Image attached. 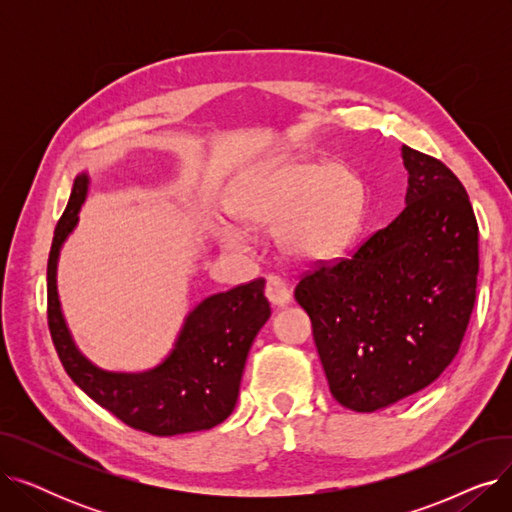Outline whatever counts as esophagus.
I'll list each match as a JSON object with an SVG mask.
<instances>
[{
    "label": "esophagus",
    "instance_id": "34e87169",
    "mask_svg": "<svg viewBox=\"0 0 512 512\" xmlns=\"http://www.w3.org/2000/svg\"><path fill=\"white\" fill-rule=\"evenodd\" d=\"M265 297L274 307H284L290 303V290L286 282L278 276H267L265 280Z\"/></svg>",
    "mask_w": 512,
    "mask_h": 512
}]
</instances>
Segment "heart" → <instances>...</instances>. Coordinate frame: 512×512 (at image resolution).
<instances>
[{"instance_id":"obj_1","label":"heart","mask_w":512,"mask_h":512,"mask_svg":"<svg viewBox=\"0 0 512 512\" xmlns=\"http://www.w3.org/2000/svg\"><path fill=\"white\" fill-rule=\"evenodd\" d=\"M365 205V182L348 164L309 157H278L240 172L226 201L232 218L249 228L276 224L284 255L301 261L328 259L351 238ZM226 247L245 240L234 224L218 230Z\"/></svg>"}]
</instances>
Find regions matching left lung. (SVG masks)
I'll list each match as a JSON object with an SVG mask.
<instances>
[{"label": "left lung", "mask_w": 512, "mask_h": 512, "mask_svg": "<svg viewBox=\"0 0 512 512\" xmlns=\"http://www.w3.org/2000/svg\"><path fill=\"white\" fill-rule=\"evenodd\" d=\"M407 207L346 259L294 288L332 396L373 413L438 380L475 305L479 251L469 195L440 159L402 145Z\"/></svg>", "instance_id": "1"}]
</instances>
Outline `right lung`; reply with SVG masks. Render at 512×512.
Wrapping results in <instances>:
<instances>
[{"label": "right lung", "instance_id": "1", "mask_svg": "<svg viewBox=\"0 0 512 512\" xmlns=\"http://www.w3.org/2000/svg\"><path fill=\"white\" fill-rule=\"evenodd\" d=\"M89 176L78 174L60 218L47 261V324L58 357L72 382L99 407L151 436H178L211 429L234 411L249 348L272 315L265 280L211 294L186 315L172 353L139 373L105 371L78 351L62 315L56 272L60 249L78 224Z\"/></svg>", "mask_w": 512, "mask_h": 512}]
</instances>
